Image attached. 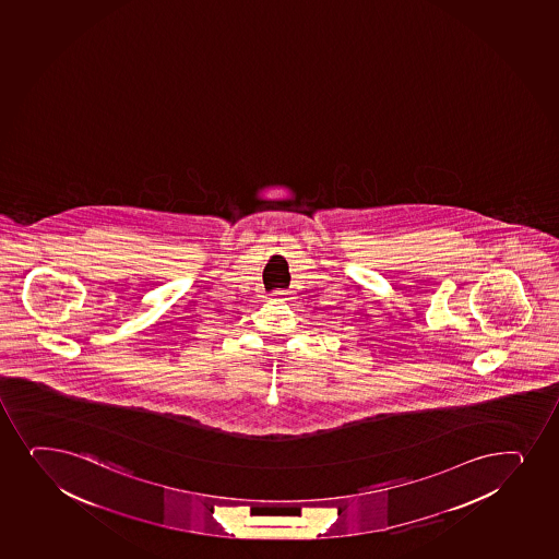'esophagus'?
Masks as SVG:
<instances>
[{
  "mask_svg": "<svg viewBox=\"0 0 559 559\" xmlns=\"http://www.w3.org/2000/svg\"><path fill=\"white\" fill-rule=\"evenodd\" d=\"M273 301H276V302L288 301V292H286V289H276V292H273Z\"/></svg>",
  "mask_w": 559,
  "mask_h": 559,
  "instance_id": "1",
  "label": "esophagus"
}]
</instances>
